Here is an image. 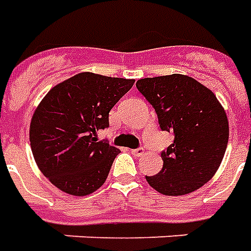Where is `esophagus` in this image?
I'll return each instance as SVG.
<instances>
[{"label": "esophagus", "instance_id": "34e87169", "mask_svg": "<svg viewBox=\"0 0 251 251\" xmlns=\"http://www.w3.org/2000/svg\"><path fill=\"white\" fill-rule=\"evenodd\" d=\"M131 152L134 154L135 157H142V155H145V149L143 147H138V149L131 150Z\"/></svg>", "mask_w": 251, "mask_h": 251}]
</instances>
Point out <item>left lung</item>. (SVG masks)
I'll use <instances>...</instances> for the list:
<instances>
[{
	"label": "left lung",
	"instance_id": "1",
	"mask_svg": "<svg viewBox=\"0 0 251 251\" xmlns=\"http://www.w3.org/2000/svg\"><path fill=\"white\" fill-rule=\"evenodd\" d=\"M136 88L154 108L161 129L174 135L173 143L161 152L162 170L146 176L147 182L166 196L196 191L214 177L225 157V109L209 89L188 75L143 78Z\"/></svg>",
	"mask_w": 251,
	"mask_h": 251
}]
</instances>
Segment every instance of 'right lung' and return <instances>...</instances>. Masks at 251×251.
<instances>
[{
    "label": "right lung",
    "instance_id": "obj_1",
    "mask_svg": "<svg viewBox=\"0 0 251 251\" xmlns=\"http://www.w3.org/2000/svg\"><path fill=\"white\" fill-rule=\"evenodd\" d=\"M134 79L81 73L46 94L32 116L29 142L42 173L60 191L86 196L105 182L120 152L97 132Z\"/></svg>",
    "mask_w": 251,
    "mask_h": 251
}]
</instances>
